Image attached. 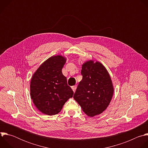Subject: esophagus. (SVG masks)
Wrapping results in <instances>:
<instances>
[{
  "mask_svg": "<svg viewBox=\"0 0 148 148\" xmlns=\"http://www.w3.org/2000/svg\"><path fill=\"white\" fill-rule=\"evenodd\" d=\"M71 88H72L73 91L74 92H75V90H76V88H77V86H72V87H71Z\"/></svg>",
  "mask_w": 148,
  "mask_h": 148,
  "instance_id": "esophagus-1",
  "label": "esophagus"
}]
</instances>
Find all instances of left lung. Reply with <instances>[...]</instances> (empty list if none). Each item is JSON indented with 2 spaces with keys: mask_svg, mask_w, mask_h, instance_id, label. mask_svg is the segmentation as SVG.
Listing matches in <instances>:
<instances>
[{
  "mask_svg": "<svg viewBox=\"0 0 148 148\" xmlns=\"http://www.w3.org/2000/svg\"><path fill=\"white\" fill-rule=\"evenodd\" d=\"M81 73L82 79L73 98L88 116L100 114L112 98L114 87L110 75L101 62L92 60L83 64Z\"/></svg>",
  "mask_w": 148,
  "mask_h": 148,
  "instance_id": "1",
  "label": "left lung"
}]
</instances>
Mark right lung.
<instances>
[{
    "mask_svg": "<svg viewBox=\"0 0 148 148\" xmlns=\"http://www.w3.org/2000/svg\"><path fill=\"white\" fill-rule=\"evenodd\" d=\"M66 61V58L62 56L50 57L38 67L31 79V98L36 107L45 114H57L66 102L73 97L74 92L61 71Z\"/></svg>",
    "mask_w": 148,
    "mask_h": 148,
    "instance_id": "obj_1",
    "label": "right lung"
}]
</instances>
